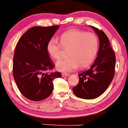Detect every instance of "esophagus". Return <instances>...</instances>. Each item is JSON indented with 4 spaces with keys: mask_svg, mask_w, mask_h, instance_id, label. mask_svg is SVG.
<instances>
[{
    "mask_svg": "<svg viewBox=\"0 0 128 128\" xmlns=\"http://www.w3.org/2000/svg\"><path fill=\"white\" fill-rule=\"evenodd\" d=\"M62 76H64V77H65V76H68V75H69V74L68 73H63L62 74Z\"/></svg>",
    "mask_w": 128,
    "mask_h": 128,
    "instance_id": "34e87169",
    "label": "esophagus"
}]
</instances>
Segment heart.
<instances>
[{"instance_id":"1","label":"heart","mask_w":128,"mask_h":128,"mask_svg":"<svg viewBox=\"0 0 128 128\" xmlns=\"http://www.w3.org/2000/svg\"><path fill=\"white\" fill-rule=\"evenodd\" d=\"M47 51L51 58H60L64 49H69L67 58L61 59L56 63V68L62 72L84 69L94 62L99 48L97 36L92 32L80 30H72L61 35L60 42L52 38L47 44Z\"/></svg>"}]
</instances>
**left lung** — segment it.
Wrapping results in <instances>:
<instances>
[{
	"label": "left lung",
	"instance_id": "obj_1",
	"mask_svg": "<svg viewBox=\"0 0 128 128\" xmlns=\"http://www.w3.org/2000/svg\"><path fill=\"white\" fill-rule=\"evenodd\" d=\"M99 38L100 47L94 63L88 70L79 74V82L73 88L75 96L93 99L102 95L112 82L114 75L116 56L108 38L102 30L92 26Z\"/></svg>",
	"mask_w": 128,
	"mask_h": 128
}]
</instances>
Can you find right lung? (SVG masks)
Returning <instances> with one entry per match:
<instances>
[{
  "label": "right lung",
  "instance_id": "obj_1",
  "mask_svg": "<svg viewBox=\"0 0 128 128\" xmlns=\"http://www.w3.org/2000/svg\"><path fill=\"white\" fill-rule=\"evenodd\" d=\"M58 27V25L32 27L17 43L14 55L13 74L20 92L28 99H46L53 91L54 80L61 78L60 72H52L54 65L46 48Z\"/></svg>",
  "mask_w": 128,
  "mask_h": 128
}]
</instances>
